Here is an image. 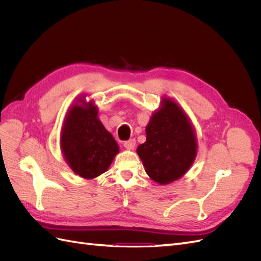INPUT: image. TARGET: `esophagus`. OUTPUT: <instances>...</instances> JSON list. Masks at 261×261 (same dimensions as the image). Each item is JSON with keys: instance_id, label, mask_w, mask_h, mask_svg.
<instances>
[{"instance_id": "obj_1", "label": "esophagus", "mask_w": 261, "mask_h": 261, "mask_svg": "<svg viewBox=\"0 0 261 261\" xmlns=\"http://www.w3.org/2000/svg\"><path fill=\"white\" fill-rule=\"evenodd\" d=\"M135 146H136V140L135 139H129V140L124 141V147L126 149L132 150V149L135 148Z\"/></svg>"}]
</instances>
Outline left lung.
I'll return each instance as SVG.
<instances>
[{
    "instance_id": "8db88e82",
    "label": "left lung",
    "mask_w": 261,
    "mask_h": 261,
    "mask_svg": "<svg viewBox=\"0 0 261 261\" xmlns=\"http://www.w3.org/2000/svg\"><path fill=\"white\" fill-rule=\"evenodd\" d=\"M146 143L137 148L147 174L167 185L183 176L197 154V141L187 115L174 101L163 99L146 127Z\"/></svg>"
}]
</instances>
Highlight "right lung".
Masks as SVG:
<instances>
[{
  "instance_id": "1",
  "label": "right lung",
  "mask_w": 261,
  "mask_h": 261,
  "mask_svg": "<svg viewBox=\"0 0 261 261\" xmlns=\"http://www.w3.org/2000/svg\"><path fill=\"white\" fill-rule=\"evenodd\" d=\"M68 111L61 134V148L68 165L84 178L105 173L118 153V146L98 118L97 107L84 98Z\"/></svg>"
}]
</instances>
